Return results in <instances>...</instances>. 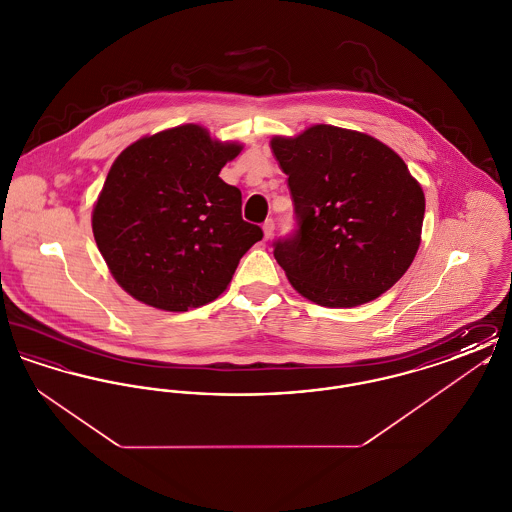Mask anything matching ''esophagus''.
Segmentation results:
<instances>
[{"label": "esophagus", "mask_w": 512, "mask_h": 512, "mask_svg": "<svg viewBox=\"0 0 512 512\" xmlns=\"http://www.w3.org/2000/svg\"><path fill=\"white\" fill-rule=\"evenodd\" d=\"M263 234H265V240H270L274 236V222H272V219H268L263 224Z\"/></svg>", "instance_id": "34e87169"}]
</instances>
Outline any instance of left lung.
I'll use <instances>...</instances> for the list:
<instances>
[{
  "instance_id": "1",
  "label": "left lung",
  "mask_w": 512,
  "mask_h": 512,
  "mask_svg": "<svg viewBox=\"0 0 512 512\" xmlns=\"http://www.w3.org/2000/svg\"><path fill=\"white\" fill-rule=\"evenodd\" d=\"M288 174L299 230L274 244L293 290L322 307H357L411 267L426 199L380 140L332 124L270 140Z\"/></svg>"
}]
</instances>
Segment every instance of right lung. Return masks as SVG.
<instances>
[{"mask_svg":"<svg viewBox=\"0 0 512 512\" xmlns=\"http://www.w3.org/2000/svg\"><path fill=\"white\" fill-rule=\"evenodd\" d=\"M199 124L144 136L115 159L92 230L122 290L182 313L215 301L263 230L242 219V192L220 169L242 151Z\"/></svg>","mask_w":512,"mask_h":512,"instance_id":"1","label":"right lung"}]
</instances>
